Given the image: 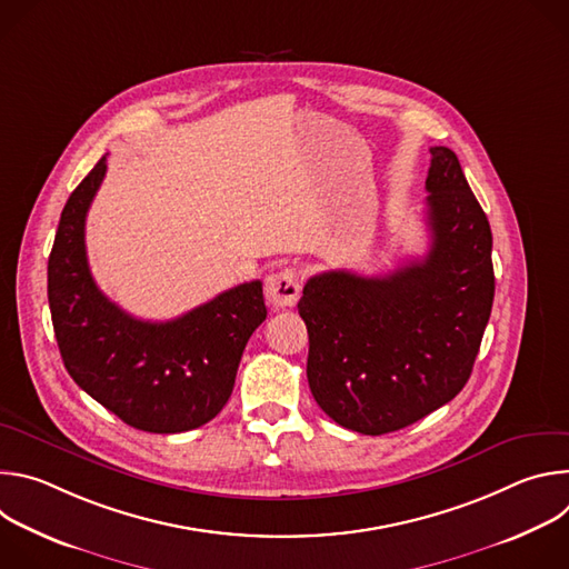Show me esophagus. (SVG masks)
Masks as SVG:
<instances>
[{
  "mask_svg": "<svg viewBox=\"0 0 569 569\" xmlns=\"http://www.w3.org/2000/svg\"><path fill=\"white\" fill-rule=\"evenodd\" d=\"M301 292V281L297 270L286 268L279 272H272L266 279V297L274 308H290L297 303Z\"/></svg>",
  "mask_w": 569,
  "mask_h": 569,
  "instance_id": "obj_1",
  "label": "esophagus"
}]
</instances>
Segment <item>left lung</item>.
I'll use <instances>...</instances> for the list:
<instances>
[{
  "label": "left lung",
  "instance_id": "obj_1",
  "mask_svg": "<svg viewBox=\"0 0 569 569\" xmlns=\"http://www.w3.org/2000/svg\"><path fill=\"white\" fill-rule=\"evenodd\" d=\"M430 250L387 277H310L297 308L308 329L306 376L319 408L360 435L408 428L468 382L491 317L493 236L457 154L430 148Z\"/></svg>",
  "mask_w": 569,
  "mask_h": 569
}]
</instances>
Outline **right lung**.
<instances>
[{
  "label": "right lung",
  "mask_w": 569,
  "mask_h": 569,
  "mask_svg": "<svg viewBox=\"0 0 569 569\" xmlns=\"http://www.w3.org/2000/svg\"><path fill=\"white\" fill-rule=\"evenodd\" d=\"M106 171L101 157L69 196L49 257L47 292L64 369L130 428L196 430L224 408L242 349L268 317L263 283H240L169 321L121 310L94 283L86 252V218Z\"/></svg>",
  "instance_id": "obj_1"
}]
</instances>
